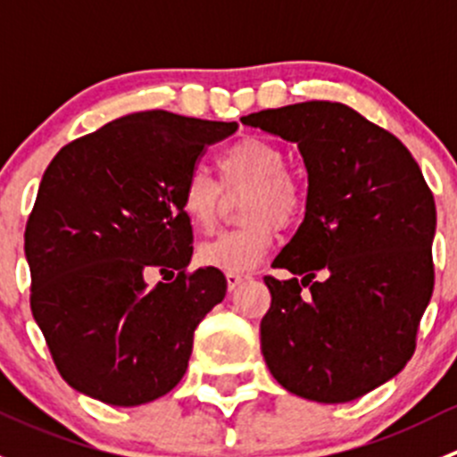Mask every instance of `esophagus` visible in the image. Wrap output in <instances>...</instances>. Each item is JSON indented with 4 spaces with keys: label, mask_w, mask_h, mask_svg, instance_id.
<instances>
[{
    "label": "esophagus",
    "mask_w": 457,
    "mask_h": 457,
    "mask_svg": "<svg viewBox=\"0 0 457 457\" xmlns=\"http://www.w3.org/2000/svg\"><path fill=\"white\" fill-rule=\"evenodd\" d=\"M225 278H228V287L229 289H237L238 285H241L243 280L247 278V274H238V271H228V274H225Z\"/></svg>",
    "instance_id": "1"
}]
</instances>
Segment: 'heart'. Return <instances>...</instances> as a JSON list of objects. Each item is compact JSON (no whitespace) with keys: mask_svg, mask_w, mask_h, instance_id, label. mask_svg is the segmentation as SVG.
<instances>
[{"mask_svg":"<svg viewBox=\"0 0 457 457\" xmlns=\"http://www.w3.org/2000/svg\"><path fill=\"white\" fill-rule=\"evenodd\" d=\"M219 183L203 170H195L181 187V210L196 232H212L219 223L223 190H247L241 201L238 228L219 234L196 250L203 267L220 271H250L276 241V228L287 229L305 214L307 190L287 165L283 147L262 137L247 135L229 143L216 156Z\"/></svg>","mask_w":457,"mask_h":457,"instance_id":"b5f03b06","label":"heart"}]
</instances>
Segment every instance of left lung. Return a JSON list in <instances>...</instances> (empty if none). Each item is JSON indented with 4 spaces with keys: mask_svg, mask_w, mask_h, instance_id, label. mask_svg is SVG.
Returning a JSON list of instances; mask_svg holds the SVG:
<instances>
[{
    "mask_svg": "<svg viewBox=\"0 0 457 457\" xmlns=\"http://www.w3.org/2000/svg\"><path fill=\"white\" fill-rule=\"evenodd\" d=\"M296 141L307 212L265 276L261 352L287 391L349 403L411 361L436 283V203L411 152L345 104L305 101L243 117Z\"/></svg>",
    "mask_w": 457,
    "mask_h": 457,
    "instance_id": "left-lung-1",
    "label": "left lung"
}]
</instances>
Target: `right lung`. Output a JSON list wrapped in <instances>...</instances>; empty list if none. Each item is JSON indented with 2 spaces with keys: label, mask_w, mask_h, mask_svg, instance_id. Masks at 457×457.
<instances>
[{
  "label": "right lung",
  "mask_w": 457,
  "mask_h": 457,
  "mask_svg": "<svg viewBox=\"0 0 457 457\" xmlns=\"http://www.w3.org/2000/svg\"><path fill=\"white\" fill-rule=\"evenodd\" d=\"M238 123L150 110L54 154L26 223L30 310L72 389L137 407L172 391L195 329L225 298L223 271H190L181 187ZM156 269L170 284L147 288Z\"/></svg>",
  "instance_id": "obj_1"
}]
</instances>
